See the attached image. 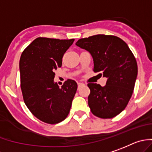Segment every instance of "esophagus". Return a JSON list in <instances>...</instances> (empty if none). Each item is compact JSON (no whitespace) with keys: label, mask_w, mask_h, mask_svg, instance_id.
Masks as SVG:
<instances>
[{"label":"esophagus","mask_w":152,"mask_h":152,"mask_svg":"<svg viewBox=\"0 0 152 152\" xmlns=\"http://www.w3.org/2000/svg\"><path fill=\"white\" fill-rule=\"evenodd\" d=\"M84 86V84H83V83H78V88H80V87H81V86Z\"/></svg>","instance_id":"34e87169"}]
</instances>
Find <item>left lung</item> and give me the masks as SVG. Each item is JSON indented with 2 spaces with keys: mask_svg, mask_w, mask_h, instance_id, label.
<instances>
[{
  "mask_svg": "<svg viewBox=\"0 0 152 152\" xmlns=\"http://www.w3.org/2000/svg\"><path fill=\"white\" fill-rule=\"evenodd\" d=\"M76 45L91 54L93 71L107 78L103 87L88 84L91 113L103 119L116 117L126 108L133 92L138 74L133 54L124 41L114 35H92L79 39Z\"/></svg>",
  "mask_w": 152,
  "mask_h": 152,
  "instance_id": "1",
  "label": "left lung"
}]
</instances>
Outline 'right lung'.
<instances>
[{
  "label": "right lung",
  "mask_w": 152,
  "mask_h": 152,
  "mask_svg": "<svg viewBox=\"0 0 152 152\" xmlns=\"http://www.w3.org/2000/svg\"><path fill=\"white\" fill-rule=\"evenodd\" d=\"M73 42L39 37L20 57L23 101L31 113L46 124H58L66 118L77 90V83L72 79L61 87L54 82V71L61 66L63 56Z\"/></svg>",
  "instance_id": "1"
}]
</instances>
